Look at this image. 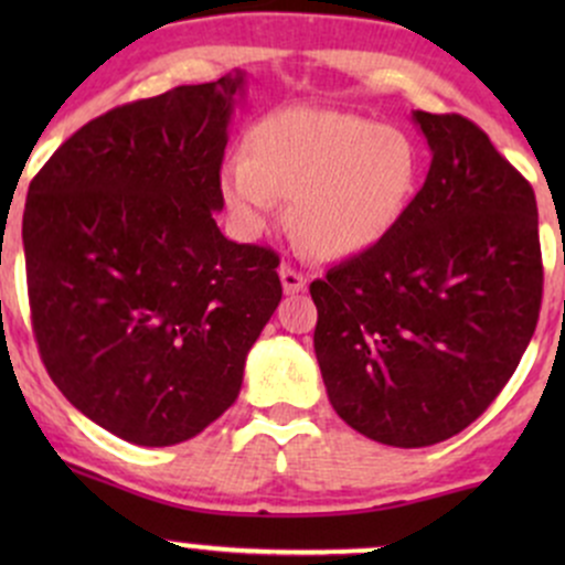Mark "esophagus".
Returning <instances> with one entry per match:
<instances>
[{"instance_id": "34e87169", "label": "esophagus", "mask_w": 565, "mask_h": 565, "mask_svg": "<svg viewBox=\"0 0 565 565\" xmlns=\"http://www.w3.org/2000/svg\"><path fill=\"white\" fill-rule=\"evenodd\" d=\"M278 276H281L284 295H297V291L305 289V276L300 274V270H295L287 263H284L281 268H278Z\"/></svg>"}]
</instances>
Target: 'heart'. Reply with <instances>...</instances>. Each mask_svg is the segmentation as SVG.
<instances>
[{"label":"heart","mask_w":565,"mask_h":565,"mask_svg":"<svg viewBox=\"0 0 565 565\" xmlns=\"http://www.w3.org/2000/svg\"><path fill=\"white\" fill-rule=\"evenodd\" d=\"M419 151L404 129L342 111H281L220 167V193L246 236L291 204L297 236L327 260L385 242L417 191Z\"/></svg>","instance_id":"obj_1"}]
</instances>
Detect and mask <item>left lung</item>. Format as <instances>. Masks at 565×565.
Here are the masks:
<instances>
[{"instance_id":"8db88e82","label":"left lung","mask_w":565,"mask_h":565,"mask_svg":"<svg viewBox=\"0 0 565 565\" xmlns=\"http://www.w3.org/2000/svg\"><path fill=\"white\" fill-rule=\"evenodd\" d=\"M433 161L385 242L310 284L334 412L419 449L457 436L521 364L542 305L534 188L459 114L414 111Z\"/></svg>"}]
</instances>
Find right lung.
Returning <instances> with one entry per match:
<instances>
[{
  "label": "right lung",
  "instance_id": "right-lung-1",
  "mask_svg": "<svg viewBox=\"0 0 565 565\" xmlns=\"http://www.w3.org/2000/svg\"><path fill=\"white\" fill-rule=\"evenodd\" d=\"M244 71L87 121L31 180V323L84 417L138 446L199 436L238 398L281 302L278 255L223 236L220 167Z\"/></svg>",
  "mask_w": 565,
  "mask_h": 565
}]
</instances>
